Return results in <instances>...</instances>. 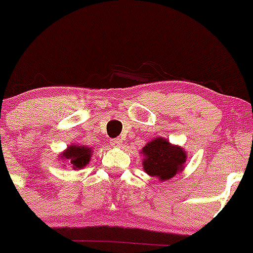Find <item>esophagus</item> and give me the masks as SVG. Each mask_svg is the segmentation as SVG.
<instances>
[{
  "mask_svg": "<svg viewBox=\"0 0 253 253\" xmlns=\"http://www.w3.org/2000/svg\"><path fill=\"white\" fill-rule=\"evenodd\" d=\"M110 145L114 148H120L123 145V140L120 138H115L113 140H110Z\"/></svg>",
  "mask_w": 253,
  "mask_h": 253,
  "instance_id": "obj_1",
  "label": "esophagus"
}]
</instances>
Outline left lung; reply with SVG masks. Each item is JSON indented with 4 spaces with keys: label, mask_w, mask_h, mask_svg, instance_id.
<instances>
[{
    "label": "left lung",
    "mask_w": 253,
    "mask_h": 253,
    "mask_svg": "<svg viewBox=\"0 0 253 253\" xmlns=\"http://www.w3.org/2000/svg\"><path fill=\"white\" fill-rule=\"evenodd\" d=\"M143 168L152 177H157L162 182L174 177L184 169L187 153L183 148L173 145L164 138H155L147 143L142 150Z\"/></svg>",
    "instance_id": "left-lung-1"
}]
</instances>
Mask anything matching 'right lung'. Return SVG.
Here are the masks:
<instances>
[{"mask_svg": "<svg viewBox=\"0 0 253 253\" xmlns=\"http://www.w3.org/2000/svg\"><path fill=\"white\" fill-rule=\"evenodd\" d=\"M91 153H92L91 148L74 144V145H70V147H68V149L66 150H64L60 157H61V159H64V161L66 162L68 166H70L71 168L78 170V169L84 168L85 166L89 164Z\"/></svg>", "mask_w": 253, "mask_h": 253, "instance_id": "obj_1", "label": "right lung"}]
</instances>
